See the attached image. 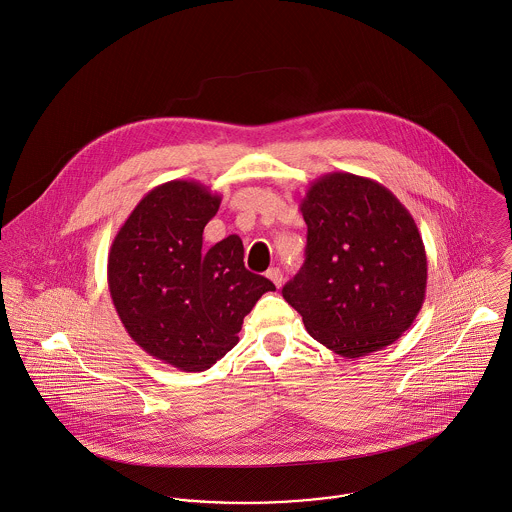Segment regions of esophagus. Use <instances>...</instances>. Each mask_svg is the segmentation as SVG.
<instances>
[{
    "mask_svg": "<svg viewBox=\"0 0 512 512\" xmlns=\"http://www.w3.org/2000/svg\"><path fill=\"white\" fill-rule=\"evenodd\" d=\"M266 276L274 281V285H276V287H281V283H283V274H281V270H279V268H270V270L266 272Z\"/></svg>",
    "mask_w": 512,
    "mask_h": 512,
    "instance_id": "34e87169",
    "label": "esophagus"
}]
</instances>
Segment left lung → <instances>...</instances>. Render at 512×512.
<instances>
[{
	"label": "left lung",
	"mask_w": 512,
	"mask_h": 512,
	"mask_svg": "<svg viewBox=\"0 0 512 512\" xmlns=\"http://www.w3.org/2000/svg\"><path fill=\"white\" fill-rule=\"evenodd\" d=\"M305 264L281 289L307 332L344 358L393 344L426 293V252L405 205L370 178L332 172L299 205Z\"/></svg>",
	"instance_id": "obj_1"
}]
</instances>
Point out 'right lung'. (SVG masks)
Masks as SVG:
<instances>
[{
	"label": "right lung",
	"instance_id": "add662e5",
	"mask_svg": "<svg viewBox=\"0 0 512 512\" xmlns=\"http://www.w3.org/2000/svg\"><path fill=\"white\" fill-rule=\"evenodd\" d=\"M221 195L193 180L150 189L113 238L107 283L129 336L156 360L205 372L238 342L244 317L276 285L244 268L231 234L203 248Z\"/></svg>",
	"mask_w": 512,
	"mask_h": 512
}]
</instances>
